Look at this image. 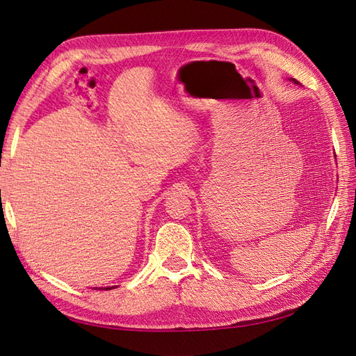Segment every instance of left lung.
<instances>
[{
    "label": "left lung",
    "instance_id": "1",
    "mask_svg": "<svg viewBox=\"0 0 356 356\" xmlns=\"http://www.w3.org/2000/svg\"><path fill=\"white\" fill-rule=\"evenodd\" d=\"M290 81H293V83H295V84H298V81H296V79H293V78H290Z\"/></svg>",
    "mask_w": 356,
    "mask_h": 356
}]
</instances>
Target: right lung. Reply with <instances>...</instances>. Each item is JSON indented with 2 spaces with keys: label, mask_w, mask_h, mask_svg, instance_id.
I'll use <instances>...</instances> for the list:
<instances>
[{
  "label": "right lung",
  "mask_w": 356,
  "mask_h": 356,
  "mask_svg": "<svg viewBox=\"0 0 356 356\" xmlns=\"http://www.w3.org/2000/svg\"><path fill=\"white\" fill-rule=\"evenodd\" d=\"M114 287H117V286H113V287H99V290H111V289H114ZM97 289V287H96Z\"/></svg>",
  "instance_id": "add662e5"
}]
</instances>
